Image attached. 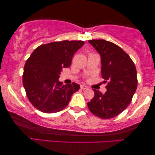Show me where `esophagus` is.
<instances>
[{
	"label": "esophagus",
	"mask_w": 155,
	"mask_h": 155,
	"mask_svg": "<svg viewBox=\"0 0 155 155\" xmlns=\"http://www.w3.org/2000/svg\"><path fill=\"white\" fill-rule=\"evenodd\" d=\"M80 88H81L82 90H87V89H88V87L85 85V84H81V85H80Z\"/></svg>",
	"instance_id": "obj_1"
}]
</instances>
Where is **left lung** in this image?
Returning <instances> with one entry per match:
<instances>
[{
  "label": "left lung",
  "instance_id": "obj_1",
  "mask_svg": "<svg viewBox=\"0 0 155 155\" xmlns=\"http://www.w3.org/2000/svg\"><path fill=\"white\" fill-rule=\"evenodd\" d=\"M101 56V76L107 82L104 94L93 90L94 96L87 103L97 117L109 119L124 111L130 104L137 86L134 63L121 48L104 39L88 41Z\"/></svg>",
  "mask_w": 155,
  "mask_h": 155
}]
</instances>
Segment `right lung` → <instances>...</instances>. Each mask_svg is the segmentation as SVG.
Returning a JSON list of instances; mask_svg holds the SVG:
<instances>
[{
    "label": "right lung",
    "instance_id": "obj_1",
    "mask_svg": "<svg viewBox=\"0 0 155 155\" xmlns=\"http://www.w3.org/2000/svg\"><path fill=\"white\" fill-rule=\"evenodd\" d=\"M83 41H54L36 48L24 67L22 83L31 104L44 113H56L65 109L80 85H63L58 81L61 72L71 65L75 53Z\"/></svg>",
    "mask_w": 155,
    "mask_h": 155
}]
</instances>
